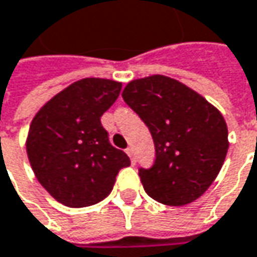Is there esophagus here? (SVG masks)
<instances>
[{
    "label": "esophagus",
    "mask_w": 257,
    "mask_h": 257,
    "mask_svg": "<svg viewBox=\"0 0 257 257\" xmlns=\"http://www.w3.org/2000/svg\"><path fill=\"white\" fill-rule=\"evenodd\" d=\"M125 152H127V155L130 157V160H132V161L135 163V161H136V158H135V149H133V148L130 146V148H127V149H125Z\"/></svg>",
    "instance_id": "obj_1"
}]
</instances>
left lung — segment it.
Listing matches in <instances>:
<instances>
[{
	"label": "left lung",
	"instance_id": "8db88e82",
	"mask_svg": "<svg viewBox=\"0 0 257 257\" xmlns=\"http://www.w3.org/2000/svg\"><path fill=\"white\" fill-rule=\"evenodd\" d=\"M122 99L146 124L155 145L154 166L139 169L146 194L166 206L200 198L228 152L222 113L192 88L164 75L130 81Z\"/></svg>",
	"mask_w": 257,
	"mask_h": 257
}]
</instances>
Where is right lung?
<instances>
[{
	"instance_id": "obj_1",
	"label": "right lung",
	"mask_w": 257,
	"mask_h": 257,
	"mask_svg": "<svg viewBox=\"0 0 257 257\" xmlns=\"http://www.w3.org/2000/svg\"><path fill=\"white\" fill-rule=\"evenodd\" d=\"M121 82L84 78L51 97L34 116L26 152L38 182L68 207L106 198L130 158L113 148L100 116L118 99Z\"/></svg>"
}]
</instances>
